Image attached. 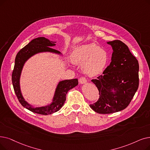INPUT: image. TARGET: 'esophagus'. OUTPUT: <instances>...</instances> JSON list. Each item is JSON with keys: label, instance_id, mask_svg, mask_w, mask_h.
<instances>
[{"label": "esophagus", "instance_id": "34e87169", "mask_svg": "<svg viewBox=\"0 0 150 150\" xmlns=\"http://www.w3.org/2000/svg\"><path fill=\"white\" fill-rule=\"evenodd\" d=\"M79 82L81 84H84V83H86L87 82V80L86 79V78L84 76H81L80 79H79Z\"/></svg>", "mask_w": 150, "mask_h": 150}]
</instances>
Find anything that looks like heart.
I'll return each instance as SVG.
<instances>
[{
  "mask_svg": "<svg viewBox=\"0 0 150 150\" xmlns=\"http://www.w3.org/2000/svg\"><path fill=\"white\" fill-rule=\"evenodd\" d=\"M72 62L83 64L84 72L89 76L98 75L108 66L110 57L108 52L95 43L83 45L76 48L71 54Z\"/></svg>",
  "mask_w": 150,
  "mask_h": 150,
  "instance_id": "obj_1",
  "label": "heart"
}]
</instances>
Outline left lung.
Wrapping results in <instances>:
<instances>
[{
    "label": "left lung",
    "mask_w": 150,
    "mask_h": 150,
    "mask_svg": "<svg viewBox=\"0 0 150 150\" xmlns=\"http://www.w3.org/2000/svg\"><path fill=\"white\" fill-rule=\"evenodd\" d=\"M108 44L113 50L112 62L102 75L91 80L99 90V98L89 107L100 114L113 113L125 109L139 84V62L128 47L119 40L108 42Z\"/></svg>",
    "instance_id": "left-lung-1"
}]
</instances>
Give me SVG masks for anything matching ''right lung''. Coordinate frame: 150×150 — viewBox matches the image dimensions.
<instances>
[{"label":"right lung","instance_id":"right-lung-1","mask_svg":"<svg viewBox=\"0 0 150 150\" xmlns=\"http://www.w3.org/2000/svg\"><path fill=\"white\" fill-rule=\"evenodd\" d=\"M54 43L55 42L50 41L45 37H38L33 39L17 53L11 76L13 86L19 102L24 107L32 112L43 115H50L59 111L66 100V96L68 91L79 84L76 79L66 80L59 82L56 91L53 102L50 105L46 107H32L23 99L19 88V77L24 62L31 56L39 52L51 51L59 53V51L50 47L55 45Z\"/></svg>","mask_w":150,"mask_h":150}]
</instances>
